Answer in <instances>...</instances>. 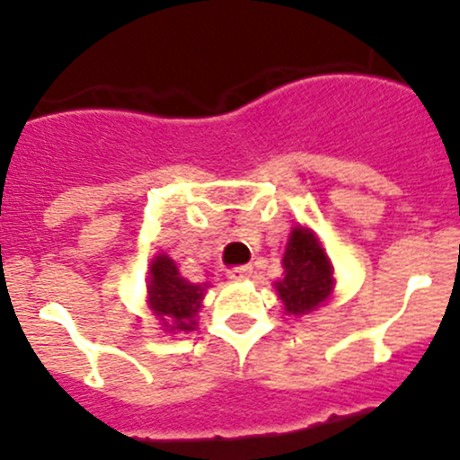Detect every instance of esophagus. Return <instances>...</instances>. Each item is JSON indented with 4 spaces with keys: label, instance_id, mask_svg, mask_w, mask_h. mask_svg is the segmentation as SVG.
Wrapping results in <instances>:
<instances>
[{
    "label": "esophagus",
    "instance_id": "34e87169",
    "mask_svg": "<svg viewBox=\"0 0 460 460\" xmlns=\"http://www.w3.org/2000/svg\"><path fill=\"white\" fill-rule=\"evenodd\" d=\"M249 276H251V267L249 265L230 267V270H227V279H230V280H246Z\"/></svg>",
    "mask_w": 460,
    "mask_h": 460
}]
</instances>
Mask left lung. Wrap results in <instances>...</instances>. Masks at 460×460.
I'll use <instances>...</instances> for the list:
<instances>
[{
	"instance_id": "1",
	"label": "left lung",
	"mask_w": 460,
	"mask_h": 460,
	"mask_svg": "<svg viewBox=\"0 0 460 460\" xmlns=\"http://www.w3.org/2000/svg\"><path fill=\"white\" fill-rule=\"evenodd\" d=\"M283 280L276 283L283 306L292 315H304L324 302L332 292L334 270L327 253L308 227H295L283 255Z\"/></svg>"
}]
</instances>
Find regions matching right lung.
Masks as SVG:
<instances>
[{
  "instance_id": "obj_1",
  "label": "right lung",
  "mask_w": 460,
  "mask_h": 460,
  "mask_svg": "<svg viewBox=\"0 0 460 460\" xmlns=\"http://www.w3.org/2000/svg\"><path fill=\"white\" fill-rule=\"evenodd\" d=\"M205 288L189 283L168 255H158L149 267V306L170 332H190Z\"/></svg>"
}]
</instances>
